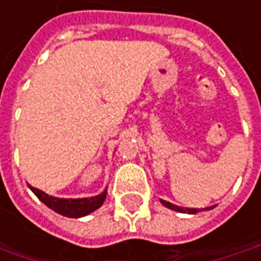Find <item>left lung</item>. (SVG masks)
<instances>
[{
  "label": "left lung",
  "instance_id": "1",
  "mask_svg": "<svg viewBox=\"0 0 261 261\" xmlns=\"http://www.w3.org/2000/svg\"><path fill=\"white\" fill-rule=\"evenodd\" d=\"M161 204L166 205L167 208H171V210H174V212L189 213V214H196V213L201 212V210H210V208H213V207H205V208H184V207H178V205L171 204V203H168V201H164V200H161Z\"/></svg>",
  "mask_w": 261,
  "mask_h": 261
}]
</instances>
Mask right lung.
Returning <instances> with one entry per match:
<instances>
[{"label":"right lung","mask_w":261,"mask_h":261,"mask_svg":"<svg viewBox=\"0 0 261 261\" xmlns=\"http://www.w3.org/2000/svg\"><path fill=\"white\" fill-rule=\"evenodd\" d=\"M28 187L31 189V191L37 197L40 198V201H42L51 210H54L56 213L61 214V216H65V217H71V219L84 217L87 214L93 213L94 210L100 208L102 203H104V200H106V196H107V190H104L95 197L58 198L48 196L44 191L38 190L35 187H31V186H28Z\"/></svg>","instance_id":"add662e5"}]
</instances>
